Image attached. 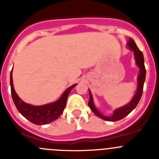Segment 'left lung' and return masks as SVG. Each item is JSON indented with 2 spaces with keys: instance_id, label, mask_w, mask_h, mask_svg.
Wrapping results in <instances>:
<instances>
[{
  "instance_id": "left-lung-1",
  "label": "left lung",
  "mask_w": 159,
  "mask_h": 159,
  "mask_svg": "<svg viewBox=\"0 0 159 159\" xmlns=\"http://www.w3.org/2000/svg\"><path fill=\"white\" fill-rule=\"evenodd\" d=\"M128 47L131 49L132 51L134 52V58H135V61L137 65L139 66L140 69L139 75L138 77V89L136 92L134 98L132 99V100L129 102L128 104L125 105L124 107L121 108H118L114 111L113 115L111 116H104L102 114H101L99 111L97 110L95 108V105L93 102V99H92V95L91 92L89 91V95H90V99L89 102H88V106L91 108V110L98 117L101 118V119L107 120V121H118L120 119H123L124 117L129 115L132 111L134 110L136 106L138 105L140 99H141L142 95H143V84L145 82L146 79V68L145 65H144V57H143V54L141 51H140L139 48L137 47L136 43L132 39H130L127 43Z\"/></svg>"
}]
</instances>
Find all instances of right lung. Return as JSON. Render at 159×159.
Masks as SVG:
<instances>
[{"mask_svg": "<svg viewBox=\"0 0 159 159\" xmlns=\"http://www.w3.org/2000/svg\"><path fill=\"white\" fill-rule=\"evenodd\" d=\"M76 84H74L70 88H67L62 96L57 102L49 103V104L43 105V106H32V105L25 103L24 101L20 99L14 91L13 84H12V71L10 73V86L11 94L15 106L18 111L25 118L29 120L31 123L36 125H44L57 120L61 114L64 111L66 106L67 96Z\"/></svg>", "mask_w": 159, "mask_h": 159, "instance_id": "obj_1", "label": "right lung"}]
</instances>
